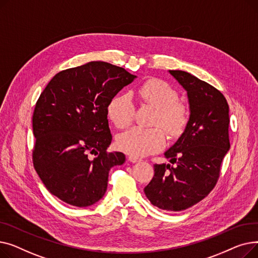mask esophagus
Segmentation results:
<instances>
[{"mask_svg": "<svg viewBox=\"0 0 258 258\" xmlns=\"http://www.w3.org/2000/svg\"><path fill=\"white\" fill-rule=\"evenodd\" d=\"M128 160L132 162V163H137V162H140L141 159L137 158V157H134V156H130Z\"/></svg>", "mask_w": 258, "mask_h": 258, "instance_id": "1", "label": "esophagus"}]
</instances>
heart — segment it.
Here are the masks:
<instances>
[{"mask_svg":"<svg viewBox=\"0 0 258 258\" xmlns=\"http://www.w3.org/2000/svg\"><path fill=\"white\" fill-rule=\"evenodd\" d=\"M142 103L156 108L153 124L160 125L169 136L178 137L184 131L189 117L188 108L178 101V92L166 81L148 79L133 92ZM135 107L128 94L114 96L107 105V115L113 123L123 128L133 121ZM165 144V135L159 127H133L117 138V146L134 157H143L160 151Z\"/></svg>","mask_w":258,"mask_h":258,"instance_id":"1","label":"heart"}]
</instances>
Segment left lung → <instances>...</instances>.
Returning <instances> with one entry per match:
<instances>
[{"instance_id": "8db88e82", "label": "left lung", "mask_w": 258, "mask_h": 258, "mask_svg": "<svg viewBox=\"0 0 258 258\" xmlns=\"http://www.w3.org/2000/svg\"><path fill=\"white\" fill-rule=\"evenodd\" d=\"M187 93L189 118L179 139L164 153L169 163L155 164L146 198L162 210L182 211L209 195L230 148L229 105L211 85L180 70H169Z\"/></svg>"}]
</instances>
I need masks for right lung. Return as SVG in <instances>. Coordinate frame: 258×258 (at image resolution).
Instances as JSON below:
<instances>
[{
    "mask_svg": "<svg viewBox=\"0 0 258 258\" xmlns=\"http://www.w3.org/2000/svg\"><path fill=\"white\" fill-rule=\"evenodd\" d=\"M136 78L123 68L91 61L50 80L32 119L33 164L50 194L76 207L102 199L110 169L125 162L124 154L106 152L112 142L107 105Z\"/></svg>",
    "mask_w": 258,
    "mask_h": 258,
    "instance_id": "right-lung-1",
    "label": "right lung"
}]
</instances>
